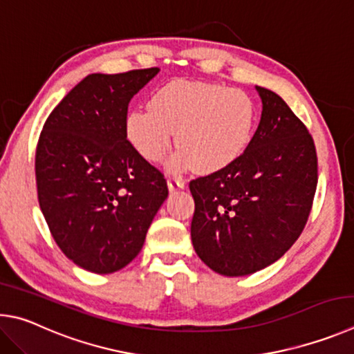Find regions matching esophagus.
I'll use <instances>...</instances> for the list:
<instances>
[{
	"mask_svg": "<svg viewBox=\"0 0 354 354\" xmlns=\"http://www.w3.org/2000/svg\"><path fill=\"white\" fill-rule=\"evenodd\" d=\"M167 188L169 191H180L185 188V180L182 177H177V176H172V177H167Z\"/></svg>",
	"mask_w": 354,
	"mask_h": 354,
	"instance_id": "obj_1",
	"label": "esophagus"
}]
</instances>
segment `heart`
<instances>
[{
  "label": "heart",
  "instance_id": "b5f03b06",
  "mask_svg": "<svg viewBox=\"0 0 354 354\" xmlns=\"http://www.w3.org/2000/svg\"><path fill=\"white\" fill-rule=\"evenodd\" d=\"M257 116V104L244 90L172 80L153 93L149 109L129 111L124 130L147 161L163 158L176 133L180 151L172 160L174 169L194 166L208 174L230 166L245 152Z\"/></svg>",
  "mask_w": 354,
  "mask_h": 354
}]
</instances>
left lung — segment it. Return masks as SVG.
Wrapping results in <instances>:
<instances>
[{
	"label": "left lung",
	"mask_w": 354,
	"mask_h": 354,
	"mask_svg": "<svg viewBox=\"0 0 354 354\" xmlns=\"http://www.w3.org/2000/svg\"><path fill=\"white\" fill-rule=\"evenodd\" d=\"M255 88L263 111L245 152L189 183L194 250L225 277L278 261L305 228L317 187V153L305 124L277 93Z\"/></svg>",
	"instance_id": "obj_1"
}]
</instances>
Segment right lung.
<instances>
[{
    "label": "right lung",
    "mask_w": 354,
    "mask_h": 354,
    "mask_svg": "<svg viewBox=\"0 0 354 354\" xmlns=\"http://www.w3.org/2000/svg\"><path fill=\"white\" fill-rule=\"evenodd\" d=\"M158 71L88 74L41 130L35 152L40 209L65 257L93 274H113L138 255L167 197L163 174L124 130L130 99Z\"/></svg>",
    "instance_id": "1"
}]
</instances>
